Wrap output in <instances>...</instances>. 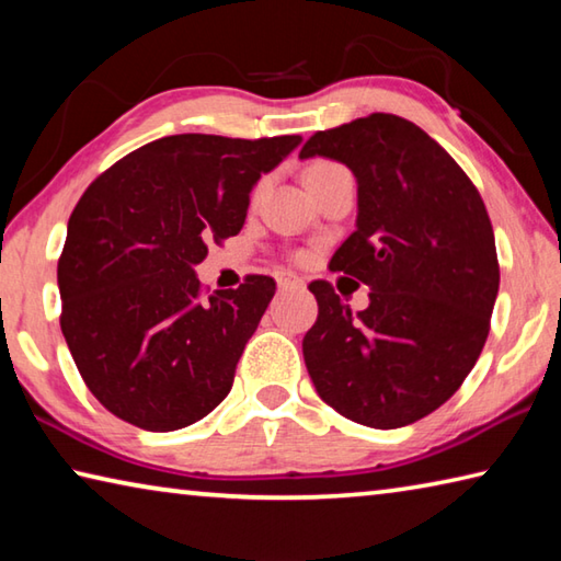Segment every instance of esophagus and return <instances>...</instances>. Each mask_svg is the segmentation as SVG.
I'll return each mask as SVG.
<instances>
[{
  "label": "esophagus",
  "instance_id": "34e87169",
  "mask_svg": "<svg viewBox=\"0 0 561 561\" xmlns=\"http://www.w3.org/2000/svg\"><path fill=\"white\" fill-rule=\"evenodd\" d=\"M277 284L282 291H294V289H304V282L297 277V274H289V272H282L277 277Z\"/></svg>",
  "mask_w": 561,
  "mask_h": 561
}]
</instances>
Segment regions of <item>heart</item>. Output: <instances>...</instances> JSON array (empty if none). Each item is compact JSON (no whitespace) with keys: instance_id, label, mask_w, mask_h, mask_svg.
I'll use <instances>...</instances> for the list:
<instances>
[{"instance_id":"heart-1","label":"heart","mask_w":561,"mask_h":561,"mask_svg":"<svg viewBox=\"0 0 561 561\" xmlns=\"http://www.w3.org/2000/svg\"><path fill=\"white\" fill-rule=\"evenodd\" d=\"M339 165L336 163H327V160H317V163H311L307 168V173H304V178H307V183H311V180H317L321 175L331 173V170H336Z\"/></svg>"}]
</instances>
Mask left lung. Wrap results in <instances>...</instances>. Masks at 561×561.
Returning a JSON list of instances; mask_svg holds the SVG:
<instances>
[{"instance_id": "1", "label": "left lung", "mask_w": 561, "mask_h": 561, "mask_svg": "<svg viewBox=\"0 0 561 561\" xmlns=\"http://www.w3.org/2000/svg\"><path fill=\"white\" fill-rule=\"evenodd\" d=\"M314 156L356 178V230L331 270L371 294L354 314L329 282L309 284L319 317L304 364L336 413L403 428L448 401L485 346L500 289L485 203L445 148L393 113L314 133L299 158Z\"/></svg>"}]
</instances>
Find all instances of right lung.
Here are the masks:
<instances>
[{
  "label": "right lung",
  "instance_id": "1",
  "mask_svg": "<svg viewBox=\"0 0 561 561\" xmlns=\"http://www.w3.org/2000/svg\"><path fill=\"white\" fill-rule=\"evenodd\" d=\"M301 136L180 133L121 158L81 195L59 260L61 331L103 408L168 433L225 401L272 277L205 297L207 240L242 230L250 193Z\"/></svg>",
  "mask_w": 561,
  "mask_h": 561
}]
</instances>
